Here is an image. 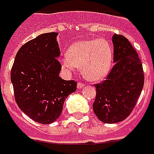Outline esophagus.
<instances>
[{
	"instance_id": "esophagus-1",
	"label": "esophagus",
	"mask_w": 154,
	"mask_h": 154,
	"mask_svg": "<svg viewBox=\"0 0 154 154\" xmlns=\"http://www.w3.org/2000/svg\"><path fill=\"white\" fill-rule=\"evenodd\" d=\"M84 85H85V84L79 82V83H78V84H77V88H84Z\"/></svg>"
}]
</instances>
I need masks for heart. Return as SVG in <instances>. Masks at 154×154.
Segmentation results:
<instances>
[{
    "label": "heart",
    "instance_id": "obj_1",
    "mask_svg": "<svg viewBox=\"0 0 154 154\" xmlns=\"http://www.w3.org/2000/svg\"><path fill=\"white\" fill-rule=\"evenodd\" d=\"M112 59V49L109 43L103 39H98L73 44L61 62L66 70H74L76 67H81L87 79L98 81L107 75Z\"/></svg>",
    "mask_w": 154,
    "mask_h": 154
}]
</instances>
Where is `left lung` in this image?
Masks as SVG:
<instances>
[{
    "label": "left lung",
    "mask_w": 154,
    "mask_h": 154,
    "mask_svg": "<svg viewBox=\"0 0 154 154\" xmlns=\"http://www.w3.org/2000/svg\"><path fill=\"white\" fill-rule=\"evenodd\" d=\"M115 65L105 81L95 84L97 94L93 111L105 123H116L128 118L141 93L144 76L141 61L129 40L114 34Z\"/></svg>",
    "instance_id": "8db88e82"
}]
</instances>
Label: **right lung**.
Returning <instances> with one entry per match:
<instances>
[{
    "label": "right lung",
    "instance_id": "right-lung-1",
    "mask_svg": "<svg viewBox=\"0 0 154 154\" xmlns=\"http://www.w3.org/2000/svg\"><path fill=\"white\" fill-rule=\"evenodd\" d=\"M57 32L40 35L16 54L10 79L16 103L24 114L42 124L56 121L77 82L59 77L60 48Z\"/></svg>",
    "mask_w": 154,
    "mask_h": 154
}]
</instances>
